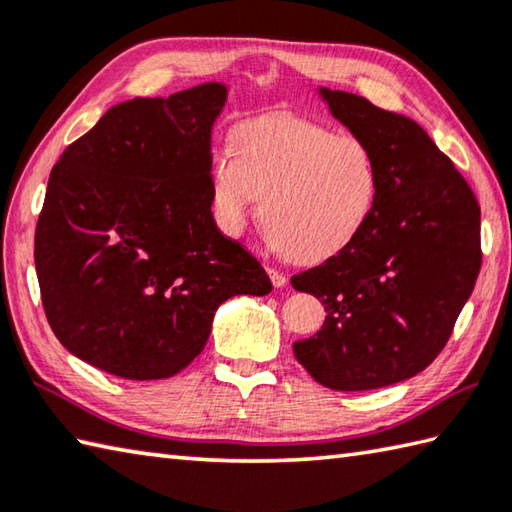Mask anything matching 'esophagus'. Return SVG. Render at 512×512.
I'll use <instances>...</instances> for the list:
<instances>
[{"mask_svg": "<svg viewBox=\"0 0 512 512\" xmlns=\"http://www.w3.org/2000/svg\"><path fill=\"white\" fill-rule=\"evenodd\" d=\"M268 277H271V282H273L275 288H282L286 284V275L280 273V271H275V268H268Z\"/></svg>", "mask_w": 512, "mask_h": 512, "instance_id": "34e87169", "label": "esophagus"}]
</instances>
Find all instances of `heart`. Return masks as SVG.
<instances>
[{
    "instance_id": "obj_1",
    "label": "heart",
    "mask_w": 512,
    "mask_h": 512,
    "mask_svg": "<svg viewBox=\"0 0 512 512\" xmlns=\"http://www.w3.org/2000/svg\"><path fill=\"white\" fill-rule=\"evenodd\" d=\"M208 181L212 217L224 235L241 237L262 210L275 253L315 264L342 253L367 226L380 170L356 134L266 114L232 129V147L212 154Z\"/></svg>"
}]
</instances>
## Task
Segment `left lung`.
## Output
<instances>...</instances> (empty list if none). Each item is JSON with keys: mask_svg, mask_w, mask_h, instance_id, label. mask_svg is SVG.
<instances>
[{"mask_svg": "<svg viewBox=\"0 0 512 512\" xmlns=\"http://www.w3.org/2000/svg\"><path fill=\"white\" fill-rule=\"evenodd\" d=\"M318 94L371 147L380 190L342 253L291 277L327 311L293 353L320 385L365 392L416 376L445 347L481 268V210L416 120L347 91Z\"/></svg>", "mask_w": 512, "mask_h": 512, "instance_id": "1", "label": "left lung"}]
</instances>
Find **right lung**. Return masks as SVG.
<instances>
[{"label":"right lung","mask_w":512,"mask_h":512,"mask_svg":"<svg viewBox=\"0 0 512 512\" xmlns=\"http://www.w3.org/2000/svg\"><path fill=\"white\" fill-rule=\"evenodd\" d=\"M228 85L111 107L55 163L35 228V271L55 338L127 380L179 374L221 304L271 280L210 210L212 127Z\"/></svg>","instance_id":"add662e5"}]
</instances>
